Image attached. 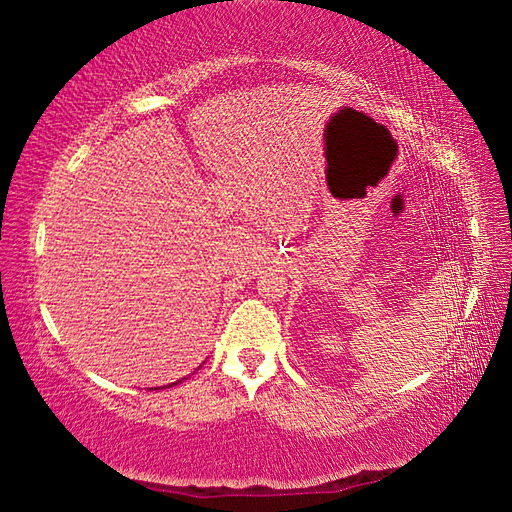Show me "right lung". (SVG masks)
<instances>
[{"label": "right lung", "instance_id": "right-lung-1", "mask_svg": "<svg viewBox=\"0 0 512 512\" xmlns=\"http://www.w3.org/2000/svg\"><path fill=\"white\" fill-rule=\"evenodd\" d=\"M176 384H181V382H174V384H168V386H157L154 390H159V388H170V386H176Z\"/></svg>", "mask_w": 512, "mask_h": 512}]
</instances>
